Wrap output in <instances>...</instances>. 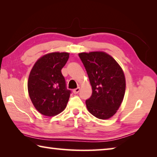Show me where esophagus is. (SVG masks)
I'll use <instances>...</instances> for the list:
<instances>
[{
	"label": "esophagus",
	"instance_id": "esophagus-1",
	"mask_svg": "<svg viewBox=\"0 0 157 157\" xmlns=\"http://www.w3.org/2000/svg\"><path fill=\"white\" fill-rule=\"evenodd\" d=\"M80 91V89L79 88H77V89H73V94H78V92Z\"/></svg>",
	"mask_w": 157,
	"mask_h": 157
}]
</instances>
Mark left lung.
<instances>
[{
	"label": "left lung",
	"mask_w": 157,
	"mask_h": 157,
	"mask_svg": "<svg viewBox=\"0 0 157 157\" xmlns=\"http://www.w3.org/2000/svg\"><path fill=\"white\" fill-rule=\"evenodd\" d=\"M88 74L92 95L86 100L93 116L106 120L115 114L123 102L125 77L121 66L108 53L94 51L79 53Z\"/></svg>",
	"instance_id": "obj_1"
}]
</instances>
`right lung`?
Instances as JSON below:
<instances>
[{
	"mask_svg": "<svg viewBox=\"0 0 157 157\" xmlns=\"http://www.w3.org/2000/svg\"><path fill=\"white\" fill-rule=\"evenodd\" d=\"M69 53L53 52L36 61L29 75V96L36 109L46 116H55L65 109L71 91L66 88L62 69Z\"/></svg>",
	"mask_w": 157,
	"mask_h": 157,
	"instance_id": "1",
	"label": "right lung"
}]
</instances>
